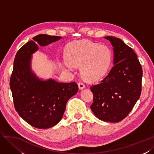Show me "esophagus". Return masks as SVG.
I'll list each match as a JSON object with an SVG mask.
<instances>
[{
    "label": "esophagus",
    "mask_w": 154,
    "mask_h": 154,
    "mask_svg": "<svg viewBox=\"0 0 154 154\" xmlns=\"http://www.w3.org/2000/svg\"><path fill=\"white\" fill-rule=\"evenodd\" d=\"M78 86H79V88L80 90H82L83 88H85V85L82 82H79L78 83Z\"/></svg>",
    "instance_id": "34e87169"
}]
</instances>
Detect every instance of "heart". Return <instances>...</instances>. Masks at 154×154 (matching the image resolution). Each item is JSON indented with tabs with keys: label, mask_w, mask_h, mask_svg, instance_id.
Segmentation results:
<instances>
[{
	"label": "heart",
	"mask_w": 154,
	"mask_h": 154,
	"mask_svg": "<svg viewBox=\"0 0 154 154\" xmlns=\"http://www.w3.org/2000/svg\"><path fill=\"white\" fill-rule=\"evenodd\" d=\"M65 67L72 68V65L81 67L83 79L95 81L106 74L112 60V52L104 45L91 41H81L70 44L68 46Z\"/></svg>",
	"instance_id": "b5f03b06"
}]
</instances>
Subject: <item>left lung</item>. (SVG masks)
Segmentation results:
<instances>
[{
  "label": "left lung",
  "instance_id": "1",
  "mask_svg": "<svg viewBox=\"0 0 154 154\" xmlns=\"http://www.w3.org/2000/svg\"><path fill=\"white\" fill-rule=\"evenodd\" d=\"M113 47L114 66L99 84L92 85L90 108L106 122H118L128 115L142 90L143 69L137 56L120 38L105 37Z\"/></svg>",
  "mask_w": 154,
  "mask_h": 154
}]
</instances>
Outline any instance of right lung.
<instances>
[{
  "mask_svg": "<svg viewBox=\"0 0 154 154\" xmlns=\"http://www.w3.org/2000/svg\"><path fill=\"white\" fill-rule=\"evenodd\" d=\"M59 36L40 34L17 51L10 78L16 111L29 125L39 129L56 125L62 119L68 99L78 91L75 82H58L38 79L30 68L32 54L38 46H46L60 39Z\"/></svg>",
  "mask_w": 154,
  "mask_h": 154,
  "instance_id": "obj_1",
  "label": "right lung"
}]
</instances>
